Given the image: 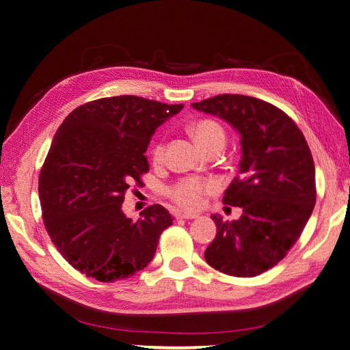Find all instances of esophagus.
I'll use <instances>...</instances> for the list:
<instances>
[{
    "instance_id": "esophagus-1",
    "label": "esophagus",
    "mask_w": 350,
    "mask_h": 350,
    "mask_svg": "<svg viewBox=\"0 0 350 350\" xmlns=\"http://www.w3.org/2000/svg\"><path fill=\"white\" fill-rule=\"evenodd\" d=\"M176 219H196L199 217V215H196V213H189V211H185V210H177L174 213Z\"/></svg>"
}]
</instances>
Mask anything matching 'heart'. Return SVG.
<instances>
[{"label":"heart","mask_w":350,"mask_h":350,"mask_svg":"<svg viewBox=\"0 0 350 350\" xmlns=\"http://www.w3.org/2000/svg\"><path fill=\"white\" fill-rule=\"evenodd\" d=\"M191 133L200 146H204L206 151L213 150L216 146H224L225 139V129L222 125L211 118H202L198 120L191 126ZM165 151H167V145L165 142H157L152 146L151 156L152 162L159 165L165 161ZM216 182L211 179H199V177H183V179L177 180L174 185H171L167 189V194L170 199L176 202L182 208H199L204 204L205 196L216 191Z\"/></svg>","instance_id":"heart-1"}]
</instances>
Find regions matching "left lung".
<instances>
[{
  "label": "left lung",
  "mask_w": 350,
  "mask_h": 350,
  "mask_svg": "<svg viewBox=\"0 0 350 350\" xmlns=\"http://www.w3.org/2000/svg\"><path fill=\"white\" fill-rule=\"evenodd\" d=\"M193 108L227 120L241 134V176L222 202L241 206L238 221L213 215L217 233L205 260L225 275L253 278L280 262L299 239L317 202L315 165L301 129L264 100L222 94Z\"/></svg>",
  "instance_id": "8db88e82"
}]
</instances>
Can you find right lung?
<instances>
[{
	"mask_svg": "<svg viewBox=\"0 0 350 350\" xmlns=\"http://www.w3.org/2000/svg\"><path fill=\"white\" fill-rule=\"evenodd\" d=\"M183 108L137 96L98 98L75 108L57 129L40 171L47 234L75 270L114 282L144 270L173 217L151 205L139 221L122 211L129 183L148 173L156 129Z\"/></svg>",
	"mask_w": 350,
	"mask_h": 350,
	"instance_id": "obj_1",
	"label": "right lung"
}]
</instances>
